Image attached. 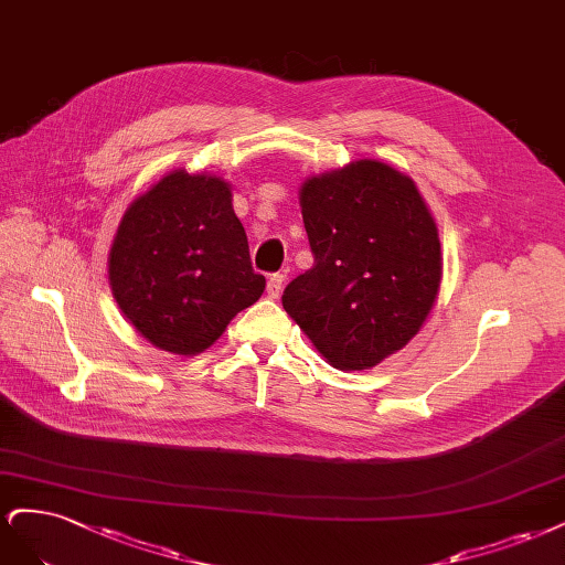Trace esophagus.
I'll return each mask as SVG.
<instances>
[{
  "instance_id": "34e87169",
  "label": "esophagus",
  "mask_w": 565,
  "mask_h": 565,
  "mask_svg": "<svg viewBox=\"0 0 565 565\" xmlns=\"http://www.w3.org/2000/svg\"><path fill=\"white\" fill-rule=\"evenodd\" d=\"M281 290H284V275H271L267 279V296L269 298H279Z\"/></svg>"
}]
</instances>
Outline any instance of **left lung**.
Instances as JSON below:
<instances>
[{
	"label": "left lung",
	"mask_w": 565,
	"mask_h": 565,
	"mask_svg": "<svg viewBox=\"0 0 565 565\" xmlns=\"http://www.w3.org/2000/svg\"><path fill=\"white\" fill-rule=\"evenodd\" d=\"M300 209L315 265L284 309L340 371H366L420 333L439 298V227L413 178L377 159L309 175Z\"/></svg>",
	"instance_id": "left-lung-1"
}]
</instances>
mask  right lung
Returning a JSON list of instances; mask_svg holds the SVG:
<instances>
[{"instance_id": "1", "label": "right lung", "mask_w": 565, "mask_h": 565, "mask_svg": "<svg viewBox=\"0 0 565 565\" xmlns=\"http://www.w3.org/2000/svg\"><path fill=\"white\" fill-rule=\"evenodd\" d=\"M113 298L157 350L194 356L265 290L221 175L175 169L136 196L107 256Z\"/></svg>"}]
</instances>
